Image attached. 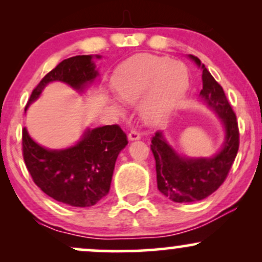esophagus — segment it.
Returning a JSON list of instances; mask_svg holds the SVG:
<instances>
[{
    "instance_id": "1",
    "label": "esophagus",
    "mask_w": 262,
    "mask_h": 262,
    "mask_svg": "<svg viewBox=\"0 0 262 262\" xmlns=\"http://www.w3.org/2000/svg\"><path fill=\"white\" fill-rule=\"evenodd\" d=\"M140 133L137 130V129H132L130 130V133L128 134V139L129 140H138V139H140Z\"/></svg>"
}]
</instances>
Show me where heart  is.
Masks as SVG:
<instances>
[{"label":"heart","mask_w":262,"mask_h":262,"mask_svg":"<svg viewBox=\"0 0 262 262\" xmlns=\"http://www.w3.org/2000/svg\"><path fill=\"white\" fill-rule=\"evenodd\" d=\"M188 74L181 62L140 54L125 61L114 77V90L123 103L140 102V114L149 124H158L179 106L188 89ZM119 111L122 107L116 104Z\"/></svg>","instance_id":"1"}]
</instances>
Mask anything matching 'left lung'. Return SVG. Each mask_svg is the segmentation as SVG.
I'll return each instance as SVG.
<instances>
[{"label": "left lung", "mask_w": 262, "mask_h": 262, "mask_svg": "<svg viewBox=\"0 0 262 262\" xmlns=\"http://www.w3.org/2000/svg\"><path fill=\"white\" fill-rule=\"evenodd\" d=\"M189 58L202 68L203 89L200 96L223 122L225 141L221 151L213 158L187 159L177 155L164 139L161 132H156L151 138L150 148L155 158L158 188L177 203L197 202L217 191L227 179L239 150L236 116L227 100L223 87L204 65H201L197 56L189 55Z\"/></svg>", "instance_id": "left-lung-1"}]
</instances>
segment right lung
I'll list each match as a JSON object with an SVG mask.
<instances>
[{
  "label": "right lung",
  "instance_id": "add662e5",
  "mask_svg": "<svg viewBox=\"0 0 262 262\" xmlns=\"http://www.w3.org/2000/svg\"><path fill=\"white\" fill-rule=\"evenodd\" d=\"M97 75L91 55L62 60L33 90L26 110L49 82L61 81L82 91ZM127 144V134L118 124L89 129L76 145L64 150L45 149L26 128L22 130L23 159L33 181L45 194L73 207H91L106 196L117 158Z\"/></svg>",
  "mask_w": 262,
  "mask_h": 262
}]
</instances>
